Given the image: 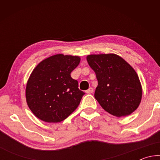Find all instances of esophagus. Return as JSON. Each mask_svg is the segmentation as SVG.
I'll return each instance as SVG.
<instances>
[{
  "instance_id": "esophagus-1",
  "label": "esophagus",
  "mask_w": 160,
  "mask_h": 160,
  "mask_svg": "<svg viewBox=\"0 0 160 160\" xmlns=\"http://www.w3.org/2000/svg\"><path fill=\"white\" fill-rule=\"evenodd\" d=\"M93 91H94L93 88H90L88 89V90H86V93H87V94H91V93H92V92H93Z\"/></svg>"
}]
</instances>
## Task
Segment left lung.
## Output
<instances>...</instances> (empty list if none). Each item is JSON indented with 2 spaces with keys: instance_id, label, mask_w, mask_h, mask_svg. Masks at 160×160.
<instances>
[{
  "instance_id": "1",
  "label": "left lung",
  "mask_w": 160,
  "mask_h": 160,
  "mask_svg": "<svg viewBox=\"0 0 160 160\" xmlns=\"http://www.w3.org/2000/svg\"><path fill=\"white\" fill-rule=\"evenodd\" d=\"M87 61L98 80L94 97L103 109L117 117L128 116L137 109L142 86L128 62L114 53L91 54Z\"/></svg>"
}]
</instances>
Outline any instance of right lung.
I'll list each match as a JSON object with an SVG mask.
<instances>
[{
    "instance_id": "1",
    "label": "right lung",
    "mask_w": 160,
    "mask_h": 160,
    "mask_svg": "<svg viewBox=\"0 0 160 160\" xmlns=\"http://www.w3.org/2000/svg\"><path fill=\"white\" fill-rule=\"evenodd\" d=\"M78 56L56 54L34 68L26 85L29 109L47 123L63 121L77 109L84 93L70 73L79 65Z\"/></svg>"
}]
</instances>
